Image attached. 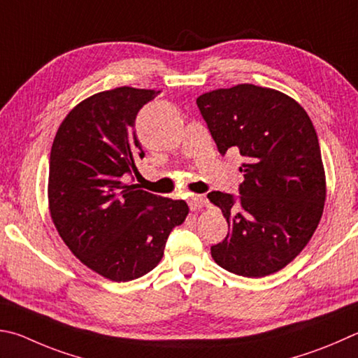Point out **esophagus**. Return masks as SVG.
<instances>
[{
  "label": "esophagus",
  "instance_id": "obj_1",
  "mask_svg": "<svg viewBox=\"0 0 358 358\" xmlns=\"http://www.w3.org/2000/svg\"><path fill=\"white\" fill-rule=\"evenodd\" d=\"M187 203H189V208L192 211H197L206 205V199L203 196H200V194H192V196L187 199Z\"/></svg>",
  "mask_w": 358,
  "mask_h": 358
}]
</instances>
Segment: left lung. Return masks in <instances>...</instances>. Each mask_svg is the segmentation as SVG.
<instances>
[{
    "label": "left lung",
    "mask_w": 358,
    "mask_h": 358,
    "mask_svg": "<svg viewBox=\"0 0 358 358\" xmlns=\"http://www.w3.org/2000/svg\"><path fill=\"white\" fill-rule=\"evenodd\" d=\"M197 106L217 150L243 157L238 203L230 194H208L229 224L211 257L236 275L274 274L303 250L324 211L326 172L313 123L289 95L253 84L211 90Z\"/></svg>",
    "instance_id": "left-lung-1"
}]
</instances>
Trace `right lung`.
<instances>
[{"mask_svg": "<svg viewBox=\"0 0 358 358\" xmlns=\"http://www.w3.org/2000/svg\"><path fill=\"white\" fill-rule=\"evenodd\" d=\"M158 92L115 87L87 96L57 128L50 153L48 208L71 253L101 277L129 282L158 266L169 233L189 213L125 183L144 150L136 115Z\"/></svg>", "mask_w": 358, "mask_h": 358, "instance_id": "obj_1", "label": "right lung"}]
</instances>
